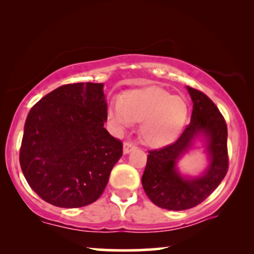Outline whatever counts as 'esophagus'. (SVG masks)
Returning <instances> with one entry per match:
<instances>
[{
    "label": "esophagus",
    "instance_id": "esophagus-1",
    "mask_svg": "<svg viewBox=\"0 0 254 254\" xmlns=\"http://www.w3.org/2000/svg\"><path fill=\"white\" fill-rule=\"evenodd\" d=\"M135 149H136V147L133 143H130V142H125L124 143V154L127 155L129 154V152L134 151Z\"/></svg>",
    "mask_w": 254,
    "mask_h": 254
}]
</instances>
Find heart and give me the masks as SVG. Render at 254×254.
Returning a JSON list of instances; mask_svg holds the SVG:
<instances>
[{
    "label": "heart",
    "instance_id": "b5f03b06",
    "mask_svg": "<svg viewBox=\"0 0 254 254\" xmlns=\"http://www.w3.org/2000/svg\"><path fill=\"white\" fill-rule=\"evenodd\" d=\"M187 116L189 106L183 97L156 86L129 90L121 99H113L106 111L107 124L114 134L124 135L134 123H142V137L152 147L175 141Z\"/></svg>",
    "mask_w": 254,
    "mask_h": 254
}]
</instances>
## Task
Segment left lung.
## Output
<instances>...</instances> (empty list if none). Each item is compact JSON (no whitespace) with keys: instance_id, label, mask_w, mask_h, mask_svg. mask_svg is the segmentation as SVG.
Wrapping results in <instances>:
<instances>
[{"instance_id":"8db88e82","label":"left lung","mask_w":254,"mask_h":254,"mask_svg":"<svg viewBox=\"0 0 254 254\" xmlns=\"http://www.w3.org/2000/svg\"><path fill=\"white\" fill-rule=\"evenodd\" d=\"M193 103L190 123L175 143L149 151L142 186L156 206L169 210H186L206 200L228 171L227 124L216 105L197 90L186 86ZM203 144L207 165L197 176L182 174L179 162Z\"/></svg>"}]
</instances>
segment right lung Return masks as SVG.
<instances>
[{
  "instance_id": "add662e5",
  "label": "right lung",
  "mask_w": 254,
  "mask_h": 254,
  "mask_svg": "<svg viewBox=\"0 0 254 254\" xmlns=\"http://www.w3.org/2000/svg\"><path fill=\"white\" fill-rule=\"evenodd\" d=\"M103 83L62 85L27 114L19 162L31 189L46 202L78 208L105 190L123 143L110 135Z\"/></svg>"
}]
</instances>
